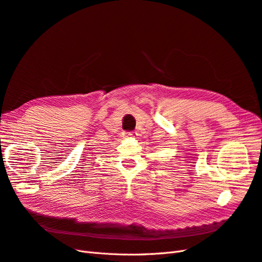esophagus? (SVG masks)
I'll use <instances>...</instances> for the list:
<instances>
[{
    "instance_id": "esophagus-1",
    "label": "esophagus",
    "mask_w": 262,
    "mask_h": 262,
    "mask_svg": "<svg viewBox=\"0 0 262 262\" xmlns=\"http://www.w3.org/2000/svg\"><path fill=\"white\" fill-rule=\"evenodd\" d=\"M136 136V134L134 132H125L124 133V137L125 138H134Z\"/></svg>"
}]
</instances>
